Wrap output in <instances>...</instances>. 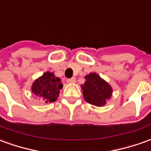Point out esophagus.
<instances>
[{
  "label": "esophagus",
  "instance_id": "obj_1",
  "mask_svg": "<svg viewBox=\"0 0 151 151\" xmlns=\"http://www.w3.org/2000/svg\"><path fill=\"white\" fill-rule=\"evenodd\" d=\"M76 78H70V79H67V82L68 84H74V83H76Z\"/></svg>",
  "mask_w": 151,
  "mask_h": 151
}]
</instances>
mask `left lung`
<instances>
[{
  "mask_svg": "<svg viewBox=\"0 0 151 151\" xmlns=\"http://www.w3.org/2000/svg\"><path fill=\"white\" fill-rule=\"evenodd\" d=\"M85 82L81 85L85 101L96 106H102L112 95V88L97 73L85 76Z\"/></svg>",
  "mask_w": 151,
  "mask_h": 151,
  "instance_id": "left-lung-1",
  "label": "left lung"
}]
</instances>
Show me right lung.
<instances>
[{
	"mask_svg": "<svg viewBox=\"0 0 151 151\" xmlns=\"http://www.w3.org/2000/svg\"><path fill=\"white\" fill-rule=\"evenodd\" d=\"M63 86L60 78L56 77L53 72L47 71L34 81L32 92L44 102H53L58 99Z\"/></svg>",
	"mask_w": 151,
	"mask_h": 151,
	"instance_id": "obj_1",
	"label": "right lung"
}]
</instances>
